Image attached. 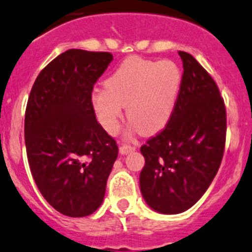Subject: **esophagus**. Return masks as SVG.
I'll return each instance as SVG.
<instances>
[{
  "instance_id": "obj_1",
  "label": "esophagus",
  "mask_w": 252,
  "mask_h": 252,
  "mask_svg": "<svg viewBox=\"0 0 252 252\" xmlns=\"http://www.w3.org/2000/svg\"><path fill=\"white\" fill-rule=\"evenodd\" d=\"M133 150H134V147H131V145H127V144H123V143H121L120 148H119V151H120V154H123V155H126V154L132 153Z\"/></svg>"
}]
</instances>
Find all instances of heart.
Listing matches in <instances>:
<instances>
[{
    "instance_id": "b5f03b06",
    "label": "heart",
    "mask_w": 252,
    "mask_h": 252,
    "mask_svg": "<svg viewBox=\"0 0 252 252\" xmlns=\"http://www.w3.org/2000/svg\"><path fill=\"white\" fill-rule=\"evenodd\" d=\"M181 85V71L170 60L126 59L97 89L91 103L97 120L108 133H115L126 115L138 132L153 136L166 127L173 114Z\"/></svg>"
}]
</instances>
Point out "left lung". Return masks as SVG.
I'll return each instance as SVG.
<instances>
[{
	"label": "left lung",
	"mask_w": 252,
	"mask_h": 252,
	"mask_svg": "<svg viewBox=\"0 0 252 252\" xmlns=\"http://www.w3.org/2000/svg\"><path fill=\"white\" fill-rule=\"evenodd\" d=\"M184 73L167 126L140 148V191L162 214L190 209L212 184L226 143V107L218 85L193 56L179 51Z\"/></svg>",
	"instance_id": "8db88e82"
}]
</instances>
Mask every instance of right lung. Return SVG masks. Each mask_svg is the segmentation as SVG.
<instances>
[{
    "instance_id": "right-lung-1",
    "label": "right lung",
    "mask_w": 252,
    "mask_h": 252,
    "mask_svg": "<svg viewBox=\"0 0 252 252\" xmlns=\"http://www.w3.org/2000/svg\"><path fill=\"white\" fill-rule=\"evenodd\" d=\"M113 55L69 49L40 71L25 112L32 177L54 209L83 218L99 208L118 145L96 120L94 85Z\"/></svg>"
}]
</instances>
